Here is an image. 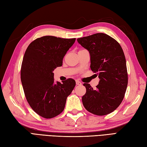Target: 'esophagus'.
<instances>
[{
  "mask_svg": "<svg viewBox=\"0 0 147 147\" xmlns=\"http://www.w3.org/2000/svg\"><path fill=\"white\" fill-rule=\"evenodd\" d=\"M76 84L80 86V85H82V82L79 81V80H76Z\"/></svg>",
  "mask_w": 147,
  "mask_h": 147,
  "instance_id": "esophagus-1",
  "label": "esophagus"
}]
</instances>
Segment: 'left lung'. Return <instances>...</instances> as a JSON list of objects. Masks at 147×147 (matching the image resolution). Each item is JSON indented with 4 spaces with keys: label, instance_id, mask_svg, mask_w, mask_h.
<instances>
[{
    "label": "left lung",
    "instance_id": "obj_1",
    "mask_svg": "<svg viewBox=\"0 0 147 147\" xmlns=\"http://www.w3.org/2000/svg\"><path fill=\"white\" fill-rule=\"evenodd\" d=\"M90 54L91 69L97 73L100 82L96 88L84 84L86 92L82 103L88 112L105 115L114 111L123 100L128 77L124 53L118 42L103 33L77 38Z\"/></svg>",
    "mask_w": 147,
    "mask_h": 147
}]
</instances>
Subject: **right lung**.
Returning a JSON list of instances; mask_svg holds the SVG:
<instances>
[{"mask_svg":"<svg viewBox=\"0 0 147 147\" xmlns=\"http://www.w3.org/2000/svg\"><path fill=\"white\" fill-rule=\"evenodd\" d=\"M75 41V38L44 36L32 42L24 55L21 68L23 91L33 110L44 118L60 114L76 86L72 79L55 82L53 73L62 66L63 59Z\"/></svg>","mask_w":147,"mask_h":147,"instance_id":"obj_1","label":"right lung"}]
</instances>
